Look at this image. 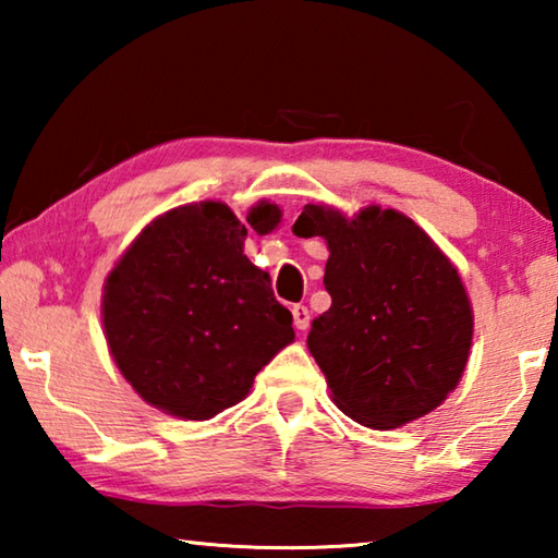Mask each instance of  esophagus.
Segmentation results:
<instances>
[{"mask_svg":"<svg viewBox=\"0 0 558 558\" xmlns=\"http://www.w3.org/2000/svg\"><path fill=\"white\" fill-rule=\"evenodd\" d=\"M292 319H295V327L300 332H305L310 327V310L305 305H292Z\"/></svg>","mask_w":558,"mask_h":558,"instance_id":"esophagus-1","label":"esophagus"}]
</instances>
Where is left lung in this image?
Listing matches in <instances>:
<instances>
[{
  "label": "left lung",
  "instance_id": "left-lung-1",
  "mask_svg": "<svg viewBox=\"0 0 558 558\" xmlns=\"http://www.w3.org/2000/svg\"><path fill=\"white\" fill-rule=\"evenodd\" d=\"M292 233L323 235L332 307L313 319L307 347L349 418L389 430L446 401L465 372L472 310L452 263L409 216L307 204Z\"/></svg>",
  "mask_w": 558,
  "mask_h": 558
}]
</instances>
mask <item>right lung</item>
Returning <instances> with one entry per match:
<instances>
[{
	"label": "right lung",
	"instance_id": "obj_1",
	"mask_svg": "<svg viewBox=\"0 0 558 558\" xmlns=\"http://www.w3.org/2000/svg\"><path fill=\"white\" fill-rule=\"evenodd\" d=\"M245 221L266 235L280 209L260 202ZM245 235L226 204L179 206L137 235L106 280L110 354L132 389L169 415L214 418L295 339L270 276L243 256Z\"/></svg>",
	"mask_w": 558,
	"mask_h": 558
}]
</instances>
